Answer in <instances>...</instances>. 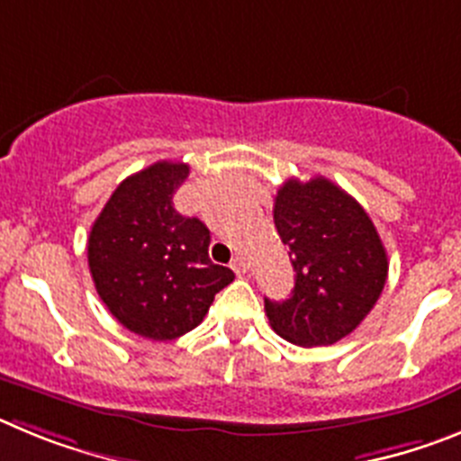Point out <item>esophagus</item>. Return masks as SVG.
<instances>
[{"instance_id":"1","label":"esophagus","mask_w":461,"mask_h":461,"mask_svg":"<svg viewBox=\"0 0 461 461\" xmlns=\"http://www.w3.org/2000/svg\"><path fill=\"white\" fill-rule=\"evenodd\" d=\"M231 268H234L236 276H243V273H248L250 264H248V259L243 255H236L234 259H231Z\"/></svg>"}]
</instances>
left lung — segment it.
Listing matches in <instances>:
<instances>
[{"label":"left lung","instance_id":"obj_1","mask_svg":"<svg viewBox=\"0 0 461 461\" xmlns=\"http://www.w3.org/2000/svg\"><path fill=\"white\" fill-rule=\"evenodd\" d=\"M273 221L296 271L287 301L264 298L271 329L298 347H329L356 330L384 292L388 255L363 206L333 181L280 185Z\"/></svg>","mask_w":461,"mask_h":461}]
</instances>
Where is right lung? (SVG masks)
<instances>
[{"label": "right lung", "mask_w": 461, "mask_h": 461, "mask_svg": "<svg viewBox=\"0 0 461 461\" xmlns=\"http://www.w3.org/2000/svg\"><path fill=\"white\" fill-rule=\"evenodd\" d=\"M185 163L149 165L117 185L91 225L86 255L112 317L147 339H176L200 326L234 273L209 259L211 231L174 209Z\"/></svg>", "instance_id": "obj_1"}]
</instances>
